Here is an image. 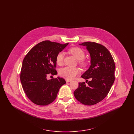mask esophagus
<instances>
[{"mask_svg": "<svg viewBox=\"0 0 134 134\" xmlns=\"http://www.w3.org/2000/svg\"><path fill=\"white\" fill-rule=\"evenodd\" d=\"M71 80H69V79H66V82H70Z\"/></svg>", "mask_w": 134, "mask_h": 134, "instance_id": "esophagus-1", "label": "esophagus"}]
</instances>
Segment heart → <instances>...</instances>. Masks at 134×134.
Returning <instances> with one entry per match:
<instances>
[{"label":"heart","mask_w":134,"mask_h":134,"mask_svg":"<svg viewBox=\"0 0 134 134\" xmlns=\"http://www.w3.org/2000/svg\"><path fill=\"white\" fill-rule=\"evenodd\" d=\"M69 52L75 57L78 60L79 64L81 66L85 67L86 66L87 63L84 60L85 54L84 51L79 47H73L69 49ZM64 59V53L63 52H59L56 58V63L58 65H61L63 62ZM80 71L78 68L76 67H65L61 68L59 70V75L66 79L71 80L73 79L78 74Z\"/></svg>","instance_id":"1"}]
</instances>
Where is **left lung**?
<instances>
[{"mask_svg": "<svg viewBox=\"0 0 134 134\" xmlns=\"http://www.w3.org/2000/svg\"><path fill=\"white\" fill-rule=\"evenodd\" d=\"M86 47L90 56L91 65L81 77L90 81L79 83L74 92L77 100L83 104L91 105L101 102L115 81V62L109 51L103 45L86 42L79 44Z\"/></svg>", "mask_w": 134, "mask_h": 134, "instance_id": "8db88e82", "label": "left lung"}]
</instances>
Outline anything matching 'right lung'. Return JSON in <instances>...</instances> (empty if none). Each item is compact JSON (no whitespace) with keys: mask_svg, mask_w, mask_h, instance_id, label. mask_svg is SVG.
I'll list each match as a JSON object with an SVG mask.
<instances>
[{"mask_svg":"<svg viewBox=\"0 0 134 134\" xmlns=\"http://www.w3.org/2000/svg\"><path fill=\"white\" fill-rule=\"evenodd\" d=\"M68 43L44 41L34 46L23 61L20 79L27 97L36 104L47 105L56 99L60 87L66 83L58 77L48 80V74L56 75V58Z\"/></svg>","mask_w":134,"mask_h":134,"instance_id":"obj_1","label":"right lung"}]
</instances>
